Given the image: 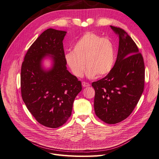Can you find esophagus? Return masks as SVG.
Returning a JSON list of instances; mask_svg holds the SVG:
<instances>
[{
    "label": "esophagus",
    "instance_id": "1",
    "mask_svg": "<svg viewBox=\"0 0 159 159\" xmlns=\"http://www.w3.org/2000/svg\"><path fill=\"white\" fill-rule=\"evenodd\" d=\"M82 86L83 87H88L90 86V84L89 83H87V82H85V81H83L82 82Z\"/></svg>",
    "mask_w": 159,
    "mask_h": 159
}]
</instances>
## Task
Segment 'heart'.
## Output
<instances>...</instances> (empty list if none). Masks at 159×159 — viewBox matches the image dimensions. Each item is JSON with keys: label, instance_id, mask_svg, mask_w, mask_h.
<instances>
[{"label": "heart", "instance_id": "heart-1", "mask_svg": "<svg viewBox=\"0 0 159 159\" xmlns=\"http://www.w3.org/2000/svg\"><path fill=\"white\" fill-rule=\"evenodd\" d=\"M64 58L72 74L77 78L83 76L85 65L88 78H94L97 74L105 76L114 67V45L107 37L87 32L74 45L72 51L65 54Z\"/></svg>", "mask_w": 159, "mask_h": 159}]
</instances>
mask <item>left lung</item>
Returning <instances> with one entry per match:
<instances>
[{"instance_id":"left-lung-1","label":"left lung","mask_w":159,"mask_h":159,"mask_svg":"<svg viewBox=\"0 0 159 159\" xmlns=\"http://www.w3.org/2000/svg\"><path fill=\"white\" fill-rule=\"evenodd\" d=\"M110 27L119 36L117 59L111 70L92 86L96 115L107 124H116L131 114L141 98L145 69L143 56L131 37L121 28Z\"/></svg>"}]
</instances>
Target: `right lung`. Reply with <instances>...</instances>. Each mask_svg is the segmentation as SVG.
<instances>
[{
	"label": "right lung",
	"instance_id": "obj_1",
	"mask_svg": "<svg viewBox=\"0 0 159 159\" xmlns=\"http://www.w3.org/2000/svg\"><path fill=\"white\" fill-rule=\"evenodd\" d=\"M67 32L49 28L28 49L22 63L20 87L22 99L38 122L51 128L62 126L71 116L74 99L81 90V82L66 67L63 40ZM46 57L52 67L42 66Z\"/></svg>",
	"mask_w": 159,
	"mask_h": 159
}]
</instances>
